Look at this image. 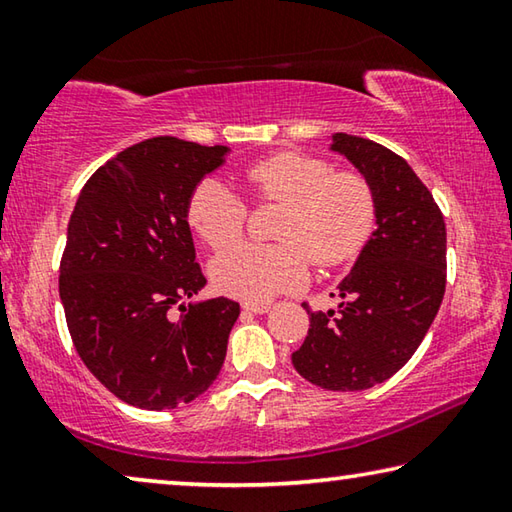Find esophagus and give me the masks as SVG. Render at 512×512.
<instances>
[{
  "label": "esophagus",
  "mask_w": 512,
  "mask_h": 512,
  "mask_svg": "<svg viewBox=\"0 0 512 512\" xmlns=\"http://www.w3.org/2000/svg\"><path fill=\"white\" fill-rule=\"evenodd\" d=\"M241 309L250 311V314H266V311L271 309V305H264V302H244Z\"/></svg>",
  "instance_id": "1"
}]
</instances>
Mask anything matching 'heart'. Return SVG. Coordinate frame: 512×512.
<instances>
[{"label":"heart","mask_w":512,"mask_h":512,"mask_svg":"<svg viewBox=\"0 0 512 512\" xmlns=\"http://www.w3.org/2000/svg\"><path fill=\"white\" fill-rule=\"evenodd\" d=\"M250 198L282 203L277 239L284 244H239L214 259L210 275L225 296L259 302L298 289L316 266L352 262L375 228V194L368 180L300 151H280L244 171ZM187 221L212 250L244 235L248 205L216 178H203L187 198Z\"/></svg>","instance_id":"obj_1"}]
</instances>
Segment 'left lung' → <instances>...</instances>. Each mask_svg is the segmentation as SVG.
Instances as JSON below:
<instances>
[{
    "instance_id": "1",
    "label": "left lung",
    "mask_w": 512,
    "mask_h": 512,
    "mask_svg": "<svg viewBox=\"0 0 512 512\" xmlns=\"http://www.w3.org/2000/svg\"><path fill=\"white\" fill-rule=\"evenodd\" d=\"M375 194L377 228L350 275L341 305L311 311L293 368L325 391H366L393 377L418 350L447 282L443 212L409 162L366 137L334 135Z\"/></svg>"
}]
</instances>
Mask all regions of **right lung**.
<instances>
[{
    "mask_svg": "<svg viewBox=\"0 0 512 512\" xmlns=\"http://www.w3.org/2000/svg\"><path fill=\"white\" fill-rule=\"evenodd\" d=\"M225 146L151 137L92 173L67 225L60 300L81 361L137 409L196 400L223 366L239 305L214 298L171 307L205 287L187 198Z\"/></svg>",
    "mask_w": 512,
    "mask_h": 512,
    "instance_id": "add662e5",
    "label": "right lung"
}]
</instances>
